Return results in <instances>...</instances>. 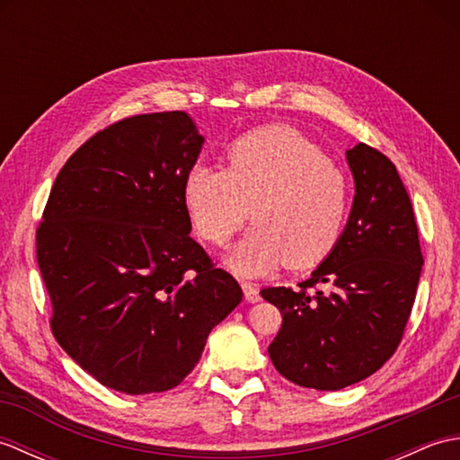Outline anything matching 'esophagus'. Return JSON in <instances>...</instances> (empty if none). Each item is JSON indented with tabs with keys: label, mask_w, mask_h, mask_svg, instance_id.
Returning a JSON list of instances; mask_svg holds the SVG:
<instances>
[{
	"label": "esophagus",
	"mask_w": 460,
	"mask_h": 460,
	"mask_svg": "<svg viewBox=\"0 0 460 460\" xmlns=\"http://www.w3.org/2000/svg\"><path fill=\"white\" fill-rule=\"evenodd\" d=\"M241 287H243V292H245V300L247 302H252V305H255V302L261 300L257 285H252V282H243Z\"/></svg>",
	"instance_id": "esophagus-1"
}]
</instances>
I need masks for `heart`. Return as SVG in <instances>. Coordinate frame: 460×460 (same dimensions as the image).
Instances as JSON below:
<instances>
[{
  "label": "heart",
  "mask_w": 460,
  "mask_h": 460,
  "mask_svg": "<svg viewBox=\"0 0 460 460\" xmlns=\"http://www.w3.org/2000/svg\"><path fill=\"white\" fill-rule=\"evenodd\" d=\"M225 162V170L195 165L183 183V203L195 233L211 245H225L251 215L255 227L227 257L231 269L245 277L282 262L305 270L332 255L346 225L349 190L314 142L272 124L237 138Z\"/></svg>",
  "instance_id": "obj_1"
}]
</instances>
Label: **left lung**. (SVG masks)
I'll return each instance as SVG.
<instances>
[{
	"label": "left lung",
	"instance_id": "8db88e82",
	"mask_svg": "<svg viewBox=\"0 0 460 460\" xmlns=\"http://www.w3.org/2000/svg\"><path fill=\"white\" fill-rule=\"evenodd\" d=\"M354 205L336 249L298 288L261 295L282 314L269 356L302 387L336 392L395 354L411 316L423 255L394 162L367 144L346 152Z\"/></svg>",
	"mask_w": 460,
	"mask_h": 460
}]
</instances>
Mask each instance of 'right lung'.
I'll list each match as a JSON object with an SVG mask.
<instances>
[{"label":"right lung","instance_id":"add662e5","mask_svg":"<svg viewBox=\"0 0 460 460\" xmlns=\"http://www.w3.org/2000/svg\"><path fill=\"white\" fill-rule=\"evenodd\" d=\"M203 146L181 111L138 114L86 140L49 193L37 262L51 330L102 385H180L243 290L190 237L183 183Z\"/></svg>","mask_w":460,"mask_h":460}]
</instances>
